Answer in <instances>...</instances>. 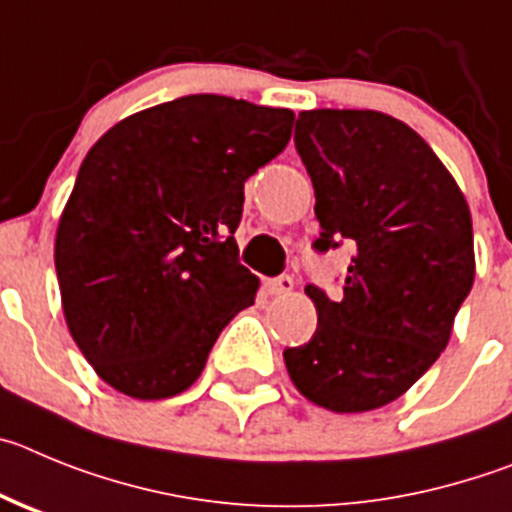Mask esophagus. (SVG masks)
<instances>
[{"mask_svg": "<svg viewBox=\"0 0 512 512\" xmlns=\"http://www.w3.org/2000/svg\"><path fill=\"white\" fill-rule=\"evenodd\" d=\"M293 288H296V280L290 278V275H278V278L267 280V293L270 296H288Z\"/></svg>", "mask_w": 512, "mask_h": 512, "instance_id": "esophagus-1", "label": "esophagus"}]
</instances>
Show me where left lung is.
Masks as SVG:
<instances>
[{
  "instance_id": "1",
  "label": "left lung",
  "mask_w": 512,
  "mask_h": 512,
  "mask_svg": "<svg viewBox=\"0 0 512 512\" xmlns=\"http://www.w3.org/2000/svg\"><path fill=\"white\" fill-rule=\"evenodd\" d=\"M296 150L316 193V252L352 242L344 293L306 285L319 313L285 367L311 403L362 413L393 403L449 344L474 283L472 216L421 135L372 109H313Z\"/></svg>"
}]
</instances>
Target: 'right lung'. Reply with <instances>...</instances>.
<instances>
[{
  "label": "right lung",
  "mask_w": 512,
  "mask_h": 512,
  "mask_svg": "<svg viewBox=\"0 0 512 512\" xmlns=\"http://www.w3.org/2000/svg\"><path fill=\"white\" fill-rule=\"evenodd\" d=\"M296 114L193 94L114 124L78 170L55 234L73 342L119 393L160 400L201 375L260 280L234 232L245 181L280 155Z\"/></svg>",
  "instance_id": "obj_1"
}]
</instances>
